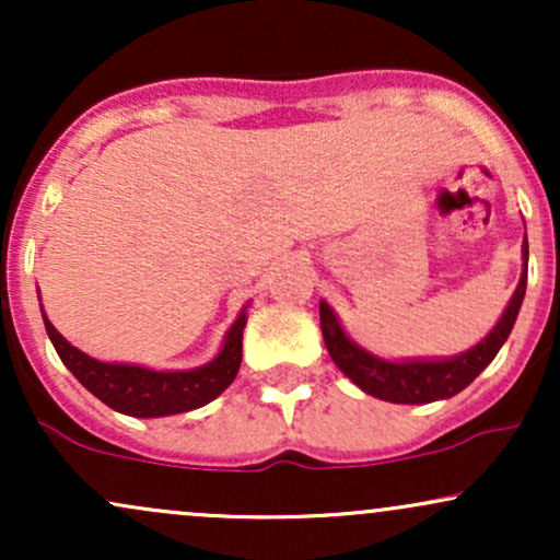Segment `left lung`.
<instances>
[{"mask_svg":"<svg viewBox=\"0 0 560 560\" xmlns=\"http://www.w3.org/2000/svg\"><path fill=\"white\" fill-rule=\"evenodd\" d=\"M524 273L518 279L516 292H513L511 302L500 316L494 329L481 339L479 345H474L471 350L460 352V355L442 358V361H384V358L371 355L369 350H363L361 345L352 342L347 337L342 324H339L337 313L320 300V331H324L326 350H329L331 361L339 365V371L355 382L358 387L369 395L378 397V400L387 402H400V405H421V402H434V400H447V397L458 395L460 389H466L468 384L477 378L487 365L492 363V358L498 355L500 347L505 345L508 334H511L513 324H516L518 307L524 302L526 292V260H529V244L524 236Z\"/></svg>","mask_w":560,"mask_h":560,"instance_id":"obj_1","label":"left lung"}]
</instances>
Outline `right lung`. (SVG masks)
Returning <instances> with one entry per match:
<instances>
[{
  "label": "right lung",
  "mask_w": 560,
  "mask_h": 560,
  "mask_svg": "<svg viewBox=\"0 0 560 560\" xmlns=\"http://www.w3.org/2000/svg\"><path fill=\"white\" fill-rule=\"evenodd\" d=\"M247 307L244 305L240 318L231 324L221 352L213 361L191 371H152L131 363L94 361L49 324L44 307L42 318L60 361L94 397L133 419H160V416L202 408L234 382L242 365V331L247 324Z\"/></svg>",
  "instance_id": "add662e5"
}]
</instances>
